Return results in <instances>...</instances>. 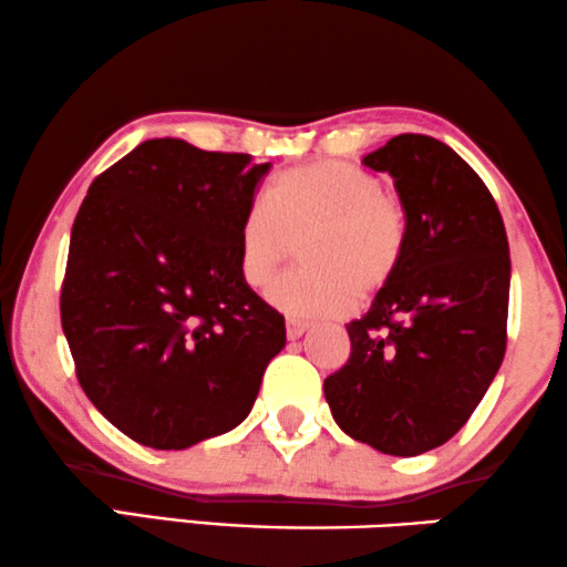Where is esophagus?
Instances as JSON below:
<instances>
[{"label": "esophagus", "instance_id": "34e87169", "mask_svg": "<svg viewBox=\"0 0 567 567\" xmlns=\"http://www.w3.org/2000/svg\"><path fill=\"white\" fill-rule=\"evenodd\" d=\"M307 330H309V322H301V319H286V334H289V340H299Z\"/></svg>", "mask_w": 567, "mask_h": 567}]
</instances>
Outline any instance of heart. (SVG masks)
<instances>
[{
  "label": "heart",
  "instance_id": "1",
  "mask_svg": "<svg viewBox=\"0 0 567 567\" xmlns=\"http://www.w3.org/2000/svg\"><path fill=\"white\" fill-rule=\"evenodd\" d=\"M307 264L268 291L293 319L340 317L399 274L409 217L381 178L348 161H311L274 178L268 199L252 202L237 227V270L250 289L274 281L293 243Z\"/></svg>",
  "mask_w": 567,
  "mask_h": 567
}]
</instances>
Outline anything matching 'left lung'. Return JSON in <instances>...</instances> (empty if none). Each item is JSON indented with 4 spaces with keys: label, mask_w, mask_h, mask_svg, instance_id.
<instances>
[{
    "label": "left lung",
    "mask_w": 567,
    "mask_h": 567,
    "mask_svg": "<svg viewBox=\"0 0 567 567\" xmlns=\"http://www.w3.org/2000/svg\"><path fill=\"white\" fill-rule=\"evenodd\" d=\"M363 163L393 178L409 243L348 324L350 358L324 399L352 440L412 457L445 445L502 368L512 260L494 196L450 145L406 133Z\"/></svg>",
    "instance_id": "obj_1"
}]
</instances>
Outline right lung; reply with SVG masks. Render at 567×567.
I'll return each mask as SVG.
<instances>
[{"mask_svg":"<svg viewBox=\"0 0 567 567\" xmlns=\"http://www.w3.org/2000/svg\"><path fill=\"white\" fill-rule=\"evenodd\" d=\"M268 168L145 141L94 178L73 219L61 324L76 379L145 447L235 430L284 350V317L237 270V227Z\"/></svg>","mask_w":567,"mask_h":567,"instance_id":"1","label":"right lung"}]
</instances>
